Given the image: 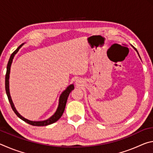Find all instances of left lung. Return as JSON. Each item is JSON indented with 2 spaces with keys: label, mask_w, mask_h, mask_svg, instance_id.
<instances>
[{
  "label": "left lung",
  "mask_w": 153,
  "mask_h": 153,
  "mask_svg": "<svg viewBox=\"0 0 153 153\" xmlns=\"http://www.w3.org/2000/svg\"><path fill=\"white\" fill-rule=\"evenodd\" d=\"M132 47H133V48H134V49H135V51H136L137 52V53H138V56H139V57H140V55H139V53H138V51H137V50H136V48H134L133 46H132Z\"/></svg>",
  "instance_id": "8db88e82"
}]
</instances>
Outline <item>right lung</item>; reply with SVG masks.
<instances>
[{"instance_id":"1","label":"right lung","mask_w":153,"mask_h":153,"mask_svg":"<svg viewBox=\"0 0 153 153\" xmlns=\"http://www.w3.org/2000/svg\"><path fill=\"white\" fill-rule=\"evenodd\" d=\"M23 45H24V44H22V45H21L19 47H18L16 50H15L13 53L11 54V55L9 58L8 64H7V73H6V76H5V90H6L7 97H8L9 101L10 102V105H11V106L13 111H14L15 113L16 114L17 117H19L21 120L24 121L25 122L30 124V125L34 126H46L50 125V124L55 123L56 121H58L59 119L61 118L62 115H63V113L65 111V106H66L67 98H68L69 94H70V92L74 89V84H71L70 86H69L65 90H64V91L62 92V94H61L60 97H59V105H58L57 109H56L55 114H54L53 116H51L50 118H48V120H45V121H34L28 120H27V119H25L24 117H22V116L17 112V111L16 110V108H15V107L13 102V101H12L11 95H10V92H9V79L10 70H11V66L13 59L15 55H16L17 52L19 51V48L22 47Z\"/></svg>"}]
</instances>
